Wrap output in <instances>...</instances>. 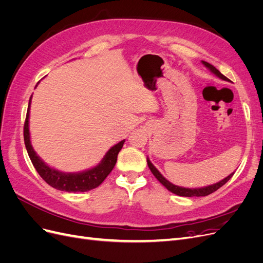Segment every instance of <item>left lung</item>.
Segmentation results:
<instances>
[{
  "mask_svg": "<svg viewBox=\"0 0 263 263\" xmlns=\"http://www.w3.org/2000/svg\"><path fill=\"white\" fill-rule=\"evenodd\" d=\"M203 63H204V66L208 67L214 74H216L218 78L222 79V80L229 81L228 78H226L224 74H221L216 68H215L214 66L211 65V63L205 62V61H203ZM147 163H148V166H149L150 171L153 172V174L157 178V180H158L159 182H160L162 185H164L166 189H168V190L170 191V192H172V193H174V194H177V195H180V196H186V197L210 195V194H212L213 192H215V191H217L219 187H221L222 185H224L225 183L234 176V173L229 174V176H228L227 178H225L224 180L219 181L218 183H215V184H213V185H209V186L201 187V189H186V187H182V186L174 185V184H172V183H170L168 180L164 179V178L162 177V174L155 168V165H154L153 163L150 162L149 159H147Z\"/></svg>",
  "mask_w": 263,
  "mask_h": 263,
  "instance_id": "obj_1",
  "label": "left lung"
}]
</instances>
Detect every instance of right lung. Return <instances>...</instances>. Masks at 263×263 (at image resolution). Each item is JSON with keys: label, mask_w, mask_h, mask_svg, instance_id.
Returning <instances> with one entry per match:
<instances>
[{"label": "right lung", "mask_w": 263, "mask_h": 263, "mask_svg": "<svg viewBox=\"0 0 263 263\" xmlns=\"http://www.w3.org/2000/svg\"><path fill=\"white\" fill-rule=\"evenodd\" d=\"M30 101L31 98L29 99L25 124H24V141H25V146L31 163L35 166L39 176L43 178L46 183H48L50 186L59 191H66V192H85V191H90L92 189L98 187L106 179L110 171L113 170L117 161V155L123 148L125 140H122L117 145L110 148L107 151L105 157L103 158L101 163L87 171H83L80 173H65L51 169L36 155L33 147L30 145L28 129Z\"/></svg>", "instance_id": "right-lung-1"}]
</instances>
